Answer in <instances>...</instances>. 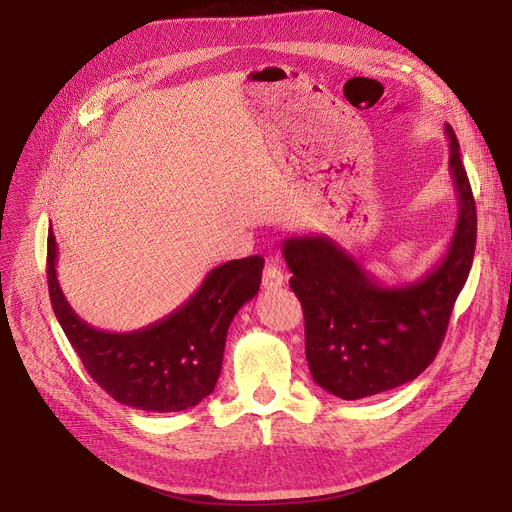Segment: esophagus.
I'll use <instances>...</instances> for the list:
<instances>
[{"label": "esophagus", "instance_id": "1", "mask_svg": "<svg viewBox=\"0 0 512 512\" xmlns=\"http://www.w3.org/2000/svg\"><path fill=\"white\" fill-rule=\"evenodd\" d=\"M284 282H286V276H284V272L280 270L278 261H276V259L267 261L265 270H263V288L274 290V288H280Z\"/></svg>", "mask_w": 512, "mask_h": 512}]
</instances>
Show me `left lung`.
<instances>
[{"mask_svg":"<svg viewBox=\"0 0 512 512\" xmlns=\"http://www.w3.org/2000/svg\"><path fill=\"white\" fill-rule=\"evenodd\" d=\"M448 170L459 218L444 257L423 278L388 286L326 234L290 236L282 255L305 313V355L317 386L357 400L413 382L438 355L475 253L477 211L450 124Z\"/></svg>","mask_w":512,"mask_h":512,"instance_id":"obj_1","label":"left lung"}]
</instances>
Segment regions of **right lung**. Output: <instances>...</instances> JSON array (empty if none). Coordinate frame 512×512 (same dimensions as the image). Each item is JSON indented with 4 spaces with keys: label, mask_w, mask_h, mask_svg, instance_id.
Returning a JSON list of instances; mask_svg holds the SVG:
<instances>
[{
    "label": "right lung",
    "mask_w": 512,
    "mask_h": 512,
    "mask_svg": "<svg viewBox=\"0 0 512 512\" xmlns=\"http://www.w3.org/2000/svg\"><path fill=\"white\" fill-rule=\"evenodd\" d=\"M58 245L47 236L51 307L91 378L126 407L178 413L197 407L218 384L226 334L261 284L263 257L213 267L184 305L134 332H105L80 319L58 282Z\"/></svg>",
    "instance_id": "right-lung-1"
}]
</instances>
